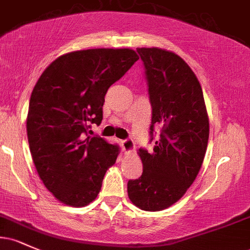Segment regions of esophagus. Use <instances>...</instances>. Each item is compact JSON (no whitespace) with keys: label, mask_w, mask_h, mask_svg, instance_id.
<instances>
[{"label":"esophagus","mask_w":250,"mask_h":250,"mask_svg":"<svg viewBox=\"0 0 250 250\" xmlns=\"http://www.w3.org/2000/svg\"><path fill=\"white\" fill-rule=\"evenodd\" d=\"M121 146H122V149L125 153H131V151L135 149V143L133 140H130V139L123 140V141H121Z\"/></svg>","instance_id":"esophagus-1"}]
</instances>
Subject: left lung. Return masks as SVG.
<instances>
[{
	"label": "left lung",
	"instance_id": "obj_1",
	"mask_svg": "<svg viewBox=\"0 0 250 250\" xmlns=\"http://www.w3.org/2000/svg\"><path fill=\"white\" fill-rule=\"evenodd\" d=\"M146 68L151 104L150 134L161 129L153 151L139 149L141 177L128 182L135 207L160 211L176 203L199 174L209 139L201 84L182 57L161 48H137Z\"/></svg>",
	"mask_w": 250,
	"mask_h": 250
}]
</instances>
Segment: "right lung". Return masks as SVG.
Listing matches in <instances>:
<instances>
[{
  "mask_svg": "<svg viewBox=\"0 0 250 250\" xmlns=\"http://www.w3.org/2000/svg\"><path fill=\"white\" fill-rule=\"evenodd\" d=\"M139 60L129 48L76 50L45 68L31 93L27 135L34 165L45 188L70 207L97 197L119 147L87 136L100 125L109 87Z\"/></svg>",
  "mask_w": 250,
  "mask_h": 250,
  "instance_id": "obj_1",
  "label": "right lung"
}]
</instances>
